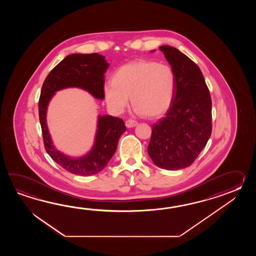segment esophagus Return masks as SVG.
Returning a JSON list of instances; mask_svg holds the SVG:
<instances>
[{
    "label": "esophagus",
    "mask_w": 256,
    "mask_h": 256,
    "mask_svg": "<svg viewBox=\"0 0 256 256\" xmlns=\"http://www.w3.org/2000/svg\"><path fill=\"white\" fill-rule=\"evenodd\" d=\"M137 124H138V122H137L136 120H132V119H129V120H127L126 122V127H128V128L134 127V126H137Z\"/></svg>",
    "instance_id": "esophagus-1"
}]
</instances>
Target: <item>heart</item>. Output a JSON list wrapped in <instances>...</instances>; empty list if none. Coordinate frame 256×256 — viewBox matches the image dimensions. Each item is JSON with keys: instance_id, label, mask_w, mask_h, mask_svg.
Instances as JSON below:
<instances>
[{"instance_id": "b5f03b06", "label": "heart", "mask_w": 256, "mask_h": 256, "mask_svg": "<svg viewBox=\"0 0 256 256\" xmlns=\"http://www.w3.org/2000/svg\"><path fill=\"white\" fill-rule=\"evenodd\" d=\"M176 86L173 68L164 63L137 60L122 66L104 85L106 104L122 112L130 104V97L138 114L150 118L164 114L171 107Z\"/></svg>"}]
</instances>
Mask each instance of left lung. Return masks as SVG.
<instances>
[{
	"label": "left lung",
	"mask_w": 256,
	"mask_h": 256,
	"mask_svg": "<svg viewBox=\"0 0 256 256\" xmlns=\"http://www.w3.org/2000/svg\"><path fill=\"white\" fill-rule=\"evenodd\" d=\"M163 52L176 78L174 100L164 117L152 126L147 152L166 170L185 168L195 162L212 134V98L196 63L169 46Z\"/></svg>",
	"instance_id": "1"
}]
</instances>
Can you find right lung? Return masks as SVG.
<instances>
[{
	"label": "right lung",
	"instance_id": "right-lung-1",
	"mask_svg": "<svg viewBox=\"0 0 256 256\" xmlns=\"http://www.w3.org/2000/svg\"><path fill=\"white\" fill-rule=\"evenodd\" d=\"M109 63L97 53L71 54L49 72L42 86L38 102L39 120L44 146L50 158L72 174L92 176L108 164L114 154L118 140L126 132L124 120L110 115L98 116V130L92 151L80 158H71L54 149L46 126V114L49 100L54 92L65 88L86 90L95 98H104V73Z\"/></svg>",
	"mask_w": 256,
	"mask_h": 256
}]
</instances>
